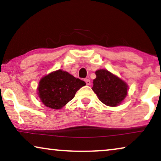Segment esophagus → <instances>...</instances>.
Returning <instances> with one entry per match:
<instances>
[{
  "instance_id": "esophagus-1",
  "label": "esophagus",
  "mask_w": 161,
  "mask_h": 161,
  "mask_svg": "<svg viewBox=\"0 0 161 161\" xmlns=\"http://www.w3.org/2000/svg\"><path fill=\"white\" fill-rule=\"evenodd\" d=\"M85 82H86V85H90L91 84V81H90V80L89 79H85Z\"/></svg>"
}]
</instances>
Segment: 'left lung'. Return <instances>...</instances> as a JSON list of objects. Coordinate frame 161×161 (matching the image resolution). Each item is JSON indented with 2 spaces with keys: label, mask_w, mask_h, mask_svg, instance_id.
Here are the masks:
<instances>
[{
  "label": "left lung",
  "mask_w": 161,
  "mask_h": 161,
  "mask_svg": "<svg viewBox=\"0 0 161 161\" xmlns=\"http://www.w3.org/2000/svg\"><path fill=\"white\" fill-rule=\"evenodd\" d=\"M95 74L92 90L99 100L108 106L119 105L127 94V83L106 69L97 70Z\"/></svg>",
  "instance_id": "1"
}]
</instances>
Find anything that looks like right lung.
Masks as SVG:
<instances>
[{
    "label": "right lung",
    "mask_w": 161,
    "mask_h": 161,
    "mask_svg": "<svg viewBox=\"0 0 161 161\" xmlns=\"http://www.w3.org/2000/svg\"><path fill=\"white\" fill-rule=\"evenodd\" d=\"M85 85L84 81L58 69L43 77L37 90L41 102L45 106L60 109L72 100L77 91Z\"/></svg>",
    "instance_id": "right-lung-1"
}]
</instances>
